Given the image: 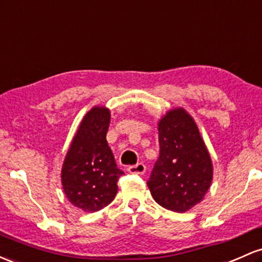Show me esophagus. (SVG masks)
I'll list each match as a JSON object with an SVG mask.
<instances>
[{
  "label": "esophagus",
  "mask_w": 262,
  "mask_h": 262,
  "mask_svg": "<svg viewBox=\"0 0 262 262\" xmlns=\"http://www.w3.org/2000/svg\"><path fill=\"white\" fill-rule=\"evenodd\" d=\"M146 170V166L143 163H138L136 165H132L128 168V171L130 174H144Z\"/></svg>",
  "instance_id": "esophagus-1"
}]
</instances>
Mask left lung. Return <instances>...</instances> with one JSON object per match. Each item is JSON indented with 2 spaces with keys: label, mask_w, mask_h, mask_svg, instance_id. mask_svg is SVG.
Instances as JSON below:
<instances>
[{
  "label": "left lung",
  "mask_w": 262,
  "mask_h": 262,
  "mask_svg": "<svg viewBox=\"0 0 262 262\" xmlns=\"http://www.w3.org/2000/svg\"><path fill=\"white\" fill-rule=\"evenodd\" d=\"M159 158L148 188L153 199L175 212L190 210L212 182V162L199 128L185 109L174 108L158 122Z\"/></svg>",
  "instance_id": "obj_1"
}]
</instances>
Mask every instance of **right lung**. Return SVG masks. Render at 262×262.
Listing matches in <instances>:
<instances>
[{"instance_id":"obj_1","label":"right lung","mask_w":262,"mask_h":262,"mask_svg":"<svg viewBox=\"0 0 262 262\" xmlns=\"http://www.w3.org/2000/svg\"><path fill=\"white\" fill-rule=\"evenodd\" d=\"M108 108L96 105L83 117L62 165V186L72 205L94 212L113 201L123 171L108 146Z\"/></svg>"}]
</instances>
